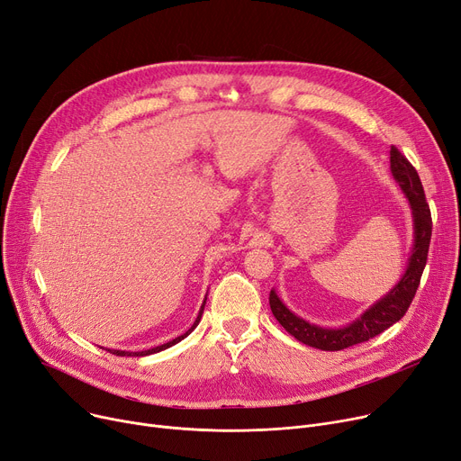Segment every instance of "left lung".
Segmentation results:
<instances>
[{
    "instance_id": "8db88e82",
    "label": "left lung",
    "mask_w": 461,
    "mask_h": 461,
    "mask_svg": "<svg viewBox=\"0 0 461 461\" xmlns=\"http://www.w3.org/2000/svg\"><path fill=\"white\" fill-rule=\"evenodd\" d=\"M391 173L402 192L405 194V199H408L413 213L415 240L405 274L387 295H384L382 300H377L356 321H351L346 328L337 330L320 328L300 316H295L281 302V297L276 294V290H272L269 292V307H272L274 316L277 318L281 326L300 342L318 349L339 351L359 342H366L368 339L384 333L410 309L428 260L431 238V213L426 203L419 173L410 164L408 158H405L396 147H391Z\"/></svg>"
}]
</instances>
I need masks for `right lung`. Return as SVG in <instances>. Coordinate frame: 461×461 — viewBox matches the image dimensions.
<instances>
[{
    "instance_id": "right-lung-1",
    "label": "right lung",
    "mask_w": 461,
    "mask_h": 461,
    "mask_svg": "<svg viewBox=\"0 0 461 461\" xmlns=\"http://www.w3.org/2000/svg\"><path fill=\"white\" fill-rule=\"evenodd\" d=\"M204 303H206V297H204V302H203V305H201V311H199V316H197V320L194 321V326L189 328L184 335H180V337H176V339H173V340H169V342H166V344H161V346H156V348H150V349H145V351H121V349H107L110 351V354H113V356H150V354H156V351H161V349H167V348H171V346H175L176 342H180L182 339H185L189 333H192L195 328H197V323L201 321V316H203V311H204Z\"/></svg>"
}]
</instances>
